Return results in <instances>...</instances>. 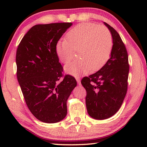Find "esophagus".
Wrapping results in <instances>:
<instances>
[{"instance_id": "34e87169", "label": "esophagus", "mask_w": 147, "mask_h": 147, "mask_svg": "<svg viewBox=\"0 0 147 147\" xmlns=\"http://www.w3.org/2000/svg\"><path fill=\"white\" fill-rule=\"evenodd\" d=\"M76 80L78 85H80V79L79 77H76Z\"/></svg>"}]
</instances>
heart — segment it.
<instances>
[{"mask_svg":"<svg viewBox=\"0 0 147 147\" xmlns=\"http://www.w3.org/2000/svg\"><path fill=\"white\" fill-rule=\"evenodd\" d=\"M111 32L103 26L94 23H82L73 27L65 35V40L56 45V53L61 63L74 58L78 51L79 59L69 63L65 71L73 76L96 71L106 63L113 48Z\"/></svg>","mask_w":147,"mask_h":147,"instance_id":"obj_1","label":"heart"}]
</instances>
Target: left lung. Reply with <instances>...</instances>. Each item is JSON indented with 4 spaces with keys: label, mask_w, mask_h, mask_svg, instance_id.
<instances>
[{
    "label": "left lung",
    "mask_w": 147,
    "mask_h": 147,
    "mask_svg": "<svg viewBox=\"0 0 147 147\" xmlns=\"http://www.w3.org/2000/svg\"><path fill=\"white\" fill-rule=\"evenodd\" d=\"M104 24L113 38L110 58L98 71L81 80L86 91L88 113L98 120L111 117L120 109L127 92L130 67L127 50L118 32Z\"/></svg>",
    "instance_id": "left-lung-1"
}]
</instances>
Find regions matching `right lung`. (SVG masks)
Instances as JSON below:
<instances>
[{
  "label": "right lung",
  "instance_id": "obj_1",
  "mask_svg": "<svg viewBox=\"0 0 147 147\" xmlns=\"http://www.w3.org/2000/svg\"><path fill=\"white\" fill-rule=\"evenodd\" d=\"M72 23L37 24L24 35L16 53L17 78L30 111L39 121L55 123L65 117L67 100L76 86L63 75L56 45Z\"/></svg>",
  "mask_w": 147,
  "mask_h": 147
}]
</instances>
